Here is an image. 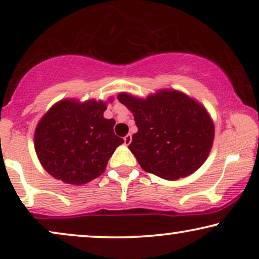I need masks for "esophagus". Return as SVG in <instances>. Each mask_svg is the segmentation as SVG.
<instances>
[{"label":"esophagus","mask_w":259,"mask_h":259,"mask_svg":"<svg viewBox=\"0 0 259 259\" xmlns=\"http://www.w3.org/2000/svg\"><path fill=\"white\" fill-rule=\"evenodd\" d=\"M132 141H133V136L130 135V134H127V135L124 137V143H125V145H130Z\"/></svg>","instance_id":"34e87169"}]
</instances>
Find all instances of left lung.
Here are the masks:
<instances>
[{
    "mask_svg": "<svg viewBox=\"0 0 259 259\" xmlns=\"http://www.w3.org/2000/svg\"><path fill=\"white\" fill-rule=\"evenodd\" d=\"M118 100L134 113L137 133L129 149L146 172L176 181L201 167L214 125L197 101L177 91H160L145 100L120 93Z\"/></svg>",
    "mask_w": 259,
    "mask_h": 259,
    "instance_id": "obj_1",
    "label": "left lung"
}]
</instances>
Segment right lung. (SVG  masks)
<instances>
[{
	"mask_svg": "<svg viewBox=\"0 0 259 259\" xmlns=\"http://www.w3.org/2000/svg\"><path fill=\"white\" fill-rule=\"evenodd\" d=\"M106 104L62 100L39 122L34 148L47 171L67 184L81 185L105 171L107 161L124 142L113 133L114 119H105Z\"/></svg>",
	"mask_w": 259,
	"mask_h": 259,
	"instance_id": "obj_1",
	"label": "right lung"
}]
</instances>
